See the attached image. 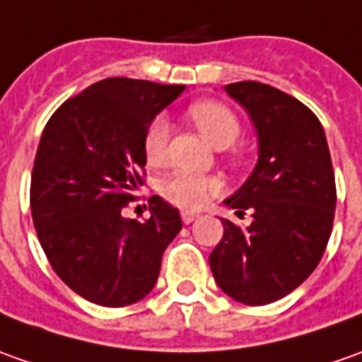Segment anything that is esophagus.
<instances>
[{
	"label": "esophagus",
	"mask_w": 362,
	"mask_h": 362,
	"mask_svg": "<svg viewBox=\"0 0 362 362\" xmlns=\"http://www.w3.org/2000/svg\"><path fill=\"white\" fill-rule=\"evenodd\" d=\"M196 218H198V214L196 212H188V210H184V212H182V222L184 223H192Z\"/></svg>",
	"instance_id": "1"
}]
</instances>
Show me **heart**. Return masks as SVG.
Masks as SVG:
<instances>
[{"label":"heart","instance_id":"heart-1","mask_svg":"<svg viewBox=\"0 0 362 362\" xmlns=\"http://www.w3.org/2000/svg\"><path fill=\"white\" fill-rule=\"evenodd\" d=\"M190 119L202 136L216 148H228L240 136V120L230 107L218 100H200L190 107ZM170 124L164 117L150 122L144 136V156L150 166H162L168 156ZM222 182L214 176H200L192 172H178L162 184V196L166 200L186 210L200 208L212 194L220 192Z\"/></svg>","mask_w":362,"mask_h":362}]
</instances>
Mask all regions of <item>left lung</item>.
I'll list each match as a JSON object with an SVG mask.
<instances>
[{
  "mask_svg": "<svg viewBox=\"0 0 362 362\" xmlns=\"http://www.w3.org/2000/svg\"><path fill=\"white\" fill-rule=\"evenodd\" d=\"M226 93L242 105L257 132V162L223 204L252 210L240 228L222 220L223 238L210 253L214 279L243 305H267L313 274L335 218V174L325 130L297 98L255 81Z\"/></svg>",
  "mask_w": 362,
  "mask_h": 362,
  "instance_id": "obj_1",
  "label": "left lung"
}]
</instances>
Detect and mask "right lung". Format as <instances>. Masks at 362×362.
<instances>
[{
  "label": "right lung",
  "instance_id": "add662e5",
  "mask_svg": "<svg viewBox=\"0 0 362 362\" xmlns=\"http://www.w3.org/2000/svg\"><path fill=\"white\" fill-rule=\"evenodd\" d=\"M184 88L105 78L63 103L41 134L31 174L33 226L55 274L90 303L144 299L182 230L180 212L158 196L144 222L124 218L122 208L142 184L150 122Z\"/></svg>",
  "mask_w": 362,
  "mask_h": 362
}]
</instances>
